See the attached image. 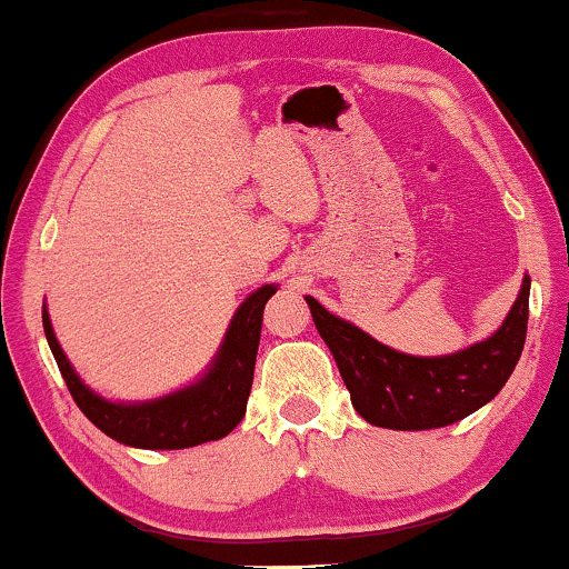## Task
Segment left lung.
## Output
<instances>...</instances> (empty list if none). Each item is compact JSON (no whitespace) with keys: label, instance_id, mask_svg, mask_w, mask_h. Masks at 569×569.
Instances as JSON below:
<instances>
[{"label":"left lung","instance_id":"obj_1","mask_svg":"<svg viewBox=\"0 0 569 569\" xmlns=\"http://www.w3.org/2000/svg\"><path fill=\"white\" fill-rule=\"evenodd\" d=\"M530 278L491 338L449 357H409L393 351L307 297L322 341L333 351L351 405L370 426L428 430L462 420L505 388L528 333Z\"/></svg>","mask_w":569,"mask_h":569}]
</instances>
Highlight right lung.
Segmentation results:
<instances>
[{
    "mask_svg": "<svg viewBox=\"0 0 569 569\" xmlns=\"http://www.w3.org/2000/svg\"><path fill=\"white\" fill-rule=\"evenodd\" d=\"M272 293L276 286H262L243 301L210 372L199 383L143 405H112L86 388L57 343L47 309L41 320L70 397L102 433L136 449H189L228 436L247 412L262 333V309Z\"/></svg>",
    "mask_w": 569,
    "mask_h": 569,
    "instance_id": "add662e5",
    "label": "right lung"
}]
</instances>
